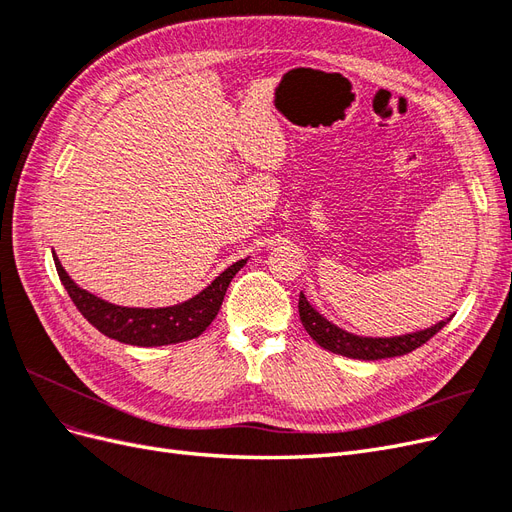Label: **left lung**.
<instances>
[{
  "label": "left lung",
  "instance_id": "8db88e82",
  "mask_svg": "<svg viewBox=\"0 0 512 512\" xmlns=\"http://www.w3.org/2000/svg\"><path fill=\"white\" fill-rule=\"evenodd\" d=\"M299 318L303 322L305 331L312 335L314 342L324 350L350 356V359H363V361H378V359H391V356H401L416 350L418 346L427 344L429 339L446 327L448 320L433 324L431 329L401 335V337H356L346 333L327 318H322L316 309L307 303L303 294H299Z\"/></svg>",
  "mask_w": 512,
  "mask_h": 512
}]
</instances>
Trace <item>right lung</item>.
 <instances>
[{
    "mask_svg": "<svg viewBox=\"0 0 512 512\" xmlns=\"http://www.w3.org/2000/svg\"><path fill=\"white\" fill-rule=\"evenodd\" d=\"M59 280L68 290L76 309L87 318L89 324L111 339L130 346H166L188 342L203 333L213 318L218 316L228 284L235 273L245 265V260H237L224 273H220L211 286L196 294L194 299L175 307L162 309H138V307H119L106 303L94 294L76 286L64 267L59 265L57 256H53Z\"/></svg>",
    "mask_w": 512,
    "mask_h": 512,
    "instance_id": "right-lung-1",
    "label": "right lung"
}]
</instances>
